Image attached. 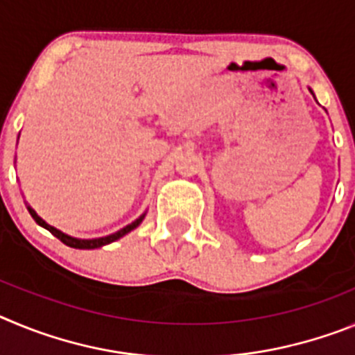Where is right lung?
I'll return each instance as SVG.
<instances>
[{
  "label": "right lung",
  "instance_id": "1",
  "mask_svg": "<svg viewBox=\"0 0 355 355\" xmlns=\"http://www.w3.org/2000/svg\"><path fill=\"white\" fill-rule=\"evenodd\" d=\"M28 211H30V215L33 216V220H35L37 224H39V225H42L44 229H48L49 233H51V234H55V236L58 238V240H60V241H64L65 245L72 247V249H97V247L108 245V243H112V241L119 240V238H122V236H124V234H128V233H130V231H133L135 227H139V225L142 224L144 216H146V213H144V215H140L139 218H137V220H135V222H131V224H128L126 227H122L121 231H117V233H114V234H108V236H103V238H92V240H81V238L69 236V234L62 233L60 229H56V227H53V225H49L48 222H46V220H42V218H40V216L37 215V213H35V209H31L30 206H28Z\"/></svg>",
  "mask_w": 355,
  "mask_h": 355
}]
</instances>
